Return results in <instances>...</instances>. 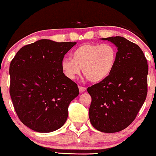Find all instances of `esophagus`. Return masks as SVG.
I'll use <instances>...</instances> for the list:
<instances>
[{
	"label": "esophagus",
	"mask_w": 156,
	"mask_h": 156,
	"mask_svg": "<svg viewBox=\"0 0 156 156\" xmlns=\"http://www.w3.org/2000/svg\"><path fill=\"white\" fill-rule=\"evenodd\" d=\"M78 88H79V91H80V93H83V92L86 90V87L83 86H78Z\"/></svg>",
	"instance_id": "34e87169"
}]
</instances>
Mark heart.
Instances as JSON below:
<instances>
[{
  "label": "heart",
  "instance_id": "1",
  "mask_svg": "<svg viewBox=\"0 0 156 156\" xmlns=\"http://www.w3.org/2000/svg\"><path fill=\"white\" fill-rule=\"evenodd\" d=\"M72 59L63 58L61 68L68 78L73 80L83 69V75L92 83H99L110 75L116 64L117 51L109 44H84L71 54Z\"/></svg>",
  "mask_w": 156,
  "mask_h": 156
}]
</instances>
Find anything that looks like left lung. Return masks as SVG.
Wrapping results in <instances>:
<instances>
[{
    "instance_id": "8db88e82",
    "label": "left lung",
    "mask_w": 156,
    "mask_h": 156,
    "mask_svg": "<svg viewBox=\"0 0 156 156\" xmlns=\"http://www.w3.org/2000/svg\"><path fill=\"white\" fill-rule=\"evenodd\" d=\"M117 47L116 64L108 77L87 87L91 124L105 133L118 132L136 119L148 93V66L139 46L122 37L102 38Z\"/></svg>"
}]
</instances>
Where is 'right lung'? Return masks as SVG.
<instances>
[{"mask_svg":"<svg viewBox=\"0 0 156 156\" xmlns=\"http://www.w3.org/2000/svg\"><path fill=\"white\" fill-rule=\"evenodd\" d=\"M76 42L41 39L22 47L10 62V95L20 120L37 132L64 124L69 106L79 94L78 85L61 68Z\"/></svg>","mask_w":156,"mask_h":156,"instance_id":"obj_1","label":"right lung"}]
</instances>
